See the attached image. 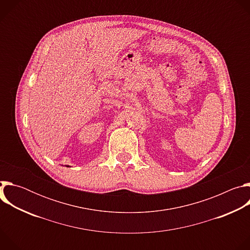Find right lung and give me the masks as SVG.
<instances>
[{"label":"right lung","instance_id":"right-lung-1","mask_svg":"<svg viewBox=\"0 0 250 250\" xmlns=\"http://www.w3.org/2000/svg\"><path fill=\"white\" fill-rule=\"evenodd\" d=\"M66 166H67V167H69V166H68V165H66Z\"/></svg>","mask_w":250,"mask_h":250}]
</instances>
